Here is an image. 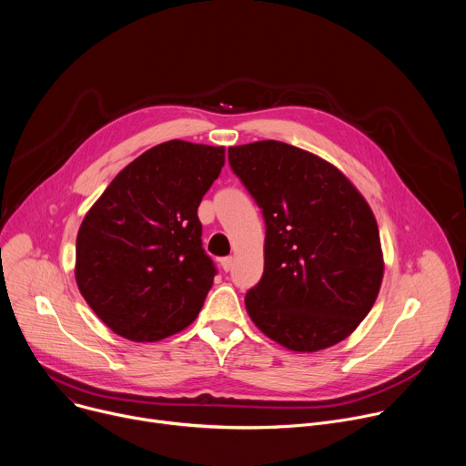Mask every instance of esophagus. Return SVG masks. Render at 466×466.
I'll return each instance as SVG.
<instances>
[{
	"mask_svg": "<svg viewBox=\"0 0 466 466\" xmlns=\"http://www.w3.org/2000/svg\"><path fill=\"white\" fill-rule=\"evenodd\" d=\"M232 265H234V258H232V256H225V258H221V268H223V271H225V273H228V271L232 269Z\"/></svg>",
	"mask_w": 466,
	"mask_h": 466,
	"instance_id": "1",
	"label": "esophagus"
}]
</instances>
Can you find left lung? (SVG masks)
Segmentation results:
<instances>
[{
	"label": "left lung",
	"instance_id": "8db88e82",
	"mask_svg": "<svg viewBox=\"0 0 466 466\" xmlns=\"http://www.w3.org/2000/svg\"><path fill=\"white\" fill-rule=\"evenodd\" d=\"M234 175L265 221V263L245 306L265 336L295 352L349 338L383 277L370 207L331 164L263 140L228 149Z\"/></svg>",
	"mask_w": 466,
	"mask_h": 466
}]
</instances>
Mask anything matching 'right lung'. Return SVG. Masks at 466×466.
Returning a JSON list of instances; mask_svg holds the SVG:
<instances>
[{
  "label": "right lung",
  "mask_w": 466,
  "mask_h": 466,
  "mask_svg": "<svg viewBox=\"0 0 466 466\" xmlns=\"http://www.w3.org/2000/svg\"><path fill=\"white\" fill-rule=\"evenodd\" d=\"M225 166V149L171 140L130 162L77 234V286L117 336L169 338L201 311L218 275L197 208Z\"/></svg>",
  "instance_id": "add662e5"
}]
</instances>
